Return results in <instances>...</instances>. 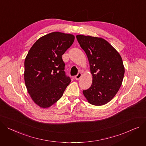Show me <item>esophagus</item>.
<instances>
[{
	"label": "esophagus",
	"mask_w": 146,
	"mask_h": 146,
	"mask_svg": "<svg viewBox=\"0 0 146 146\" xmlns=\"http://www.w3.org/2000/svg\"><path fill=\"white\" fill-rule=\"evenodd\" d=\"M82 74L81 73H79L78 74H77L75 76V79L77 80H79V79H80V77H82Z\"/></svg>",
	"instance_id": "34e87169"
}]
</instances>
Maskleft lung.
Segmentation results:
<instances>
[{"label": "left lung", "mask_w": 146, "mask_h": 146, "mask_svg": "<svg viewBox=\"0 0 146 146\" xmlns=\"http://www.w3.org/2000/svg\"><path fill=\"white\" fill-rule=\"evenodd\" d=\"M77 40L88 58L92 84L83 93L88 102L102 106L111 101L122 84L124 67L121 57L104 38L79 35Z\"/></svg>", "instance_id": "1"}]
</instances>
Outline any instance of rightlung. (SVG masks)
<instances>
[{
	"instance_id": "1",
	"label": "right lung",
	"mask_w": 146,
	"mask_h": 146,
	"mask_svg": "<svg viewBox=\"0 0 146 146\" xmlns=\"http://www.w3.org/2000/svg\"><path fill=\"white\" fill-rule=\"evenodd\" d=\"M74 36L54 32L33 44L25 60L24 79L28 93L37 106L48 108L59 100L71 82L65 74L62 55Z\"/></svg>"
}]
</instances>
